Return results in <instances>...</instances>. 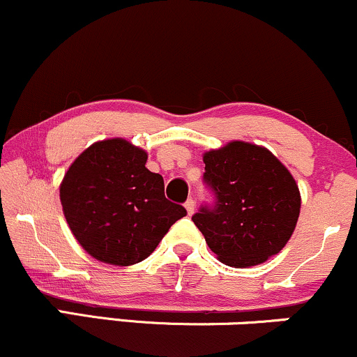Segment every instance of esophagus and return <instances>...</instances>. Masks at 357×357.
Here are the masks:
<instances>
[{"label": "esophagus", "instance_id": "esophagus-1", "mask_svg": "<svg viewBox=\"0 0 357 357\" xmlns=\"http://www.w3.org/2000/svg\"><path fill=\"white\" fill-rule=\"evenodd\" d=\"M185 208H187L188 215H192V213H194V211H195V200L194 199H188L187 202H185Z\"/></svg>", "mask_w": 357, "mask_h": 357}]
</instances>
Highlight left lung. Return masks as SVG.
Segmentation results:
<instances>
[{
	"instance_id": "obj_1",
	"label": "left lung",
	"mask_w": 357,
	"mask_h": 357,
	"mask_svg": "<svg viewBox=\"0 0 357 357\" xmlns=\"http://www.w3.org/2000/svg\"><path fill=\"white\" fill-rule=\"evenodd\" d=\"M213 202L192 220L225 266L250 267L279 254L294 232L301 194L286 167L264 146L230 142L204 155Z\"/></svg>"
}]
</instances>
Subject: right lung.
I'll return each instance as SVG.
<instances>
[{
  "mask_svg": "<svg viewBox=\"0 0 357 357\" xmlns=\"http://www.w3.org/2000/svg\"><path fill=\"white\" fill-rule=\"evenodd\" d=\"M146 153L121 138L96 142L71 163L60 199L79 245L112 266H132L153 252L187 211L165 197Z\"/></svg>",
  "mask_w": 357,
  "mask_h": 357,
  "instance_id": "right-lung-1",
  "label": "right lung"
}]
</instances>
